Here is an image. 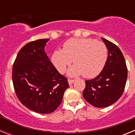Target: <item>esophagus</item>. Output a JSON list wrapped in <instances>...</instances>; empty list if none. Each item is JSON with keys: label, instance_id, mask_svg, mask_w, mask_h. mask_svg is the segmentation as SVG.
Listing matches in <instances>:
<instances>
[{"label": "esophagus", "instance_id": "1", "mask_svg": "<svg viewBox=\"0 0 135 135\" xmlns=\"http://www.w3.org/2000/svg\"><path fill=\"white\" fill-rule=\"evenodd\" d=\"M75 80H72V79H68V83L69 84H73V82H74Z\"/></svg>", "mask_w": 135, "mask_h": 135}]
</instances>
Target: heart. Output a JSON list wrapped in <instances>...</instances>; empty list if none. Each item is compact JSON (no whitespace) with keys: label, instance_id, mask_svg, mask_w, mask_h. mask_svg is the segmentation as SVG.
I'll return each instance as SVG.
<instances>
[{"label":"heart","instance_id":"heart-1","mask_svg":"<svg viewBox=\"0 0 135 135\" xmlns=\"http://www.w3.org/2000/svg\"><path fill=\"white\" fill-rule=\"evenodd\" d=\"M108 50L105 43L92 38H71L64 45L63 50H57L52 56V61L57 70L64 73L73 60L70 69L71 76H82L94 78L101 73L106 64Z\"/></svg>","mask_w":135,"mask_h":135}]
</instances>
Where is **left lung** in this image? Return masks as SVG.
<instances>
[{"label": "left lung", "instance_id": "1", "mask_svg": "<svg viewBox=\"0 0 135 135\" xmlns=\"http://www.w3.org/2000/svg\"><path fill=\"white\" fill-rule=\"evenodd\" d=\"M102 40L108 49L106 64L95 78L85 81L84 99L96 108H105L120 99L124 90L128 70L123 54L118 46L106 39Z\"/></svg>", "mask_w": 135, "mask_h": 135}]
</instances>
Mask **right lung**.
Instances as JSON below:
<instances>
[{
	"label": "right lung",
	"instance_id": "obj_1",
	"mask_svg": "<svg viewBox=\"0 0 135 135\" xmlns=\"http://www.w3.org/2000/svg\"><path fill=\"white\" fill-rule=\"evenodd\" d=\"M49 39L26 44L19 51L12 70L18 99L26 108L39 114H50L61 104L69 87L68 79L59 74L45 52Z\"/></svg>",
	"mask_w": 135,
	"mask_h": 135
}]
</instances>
